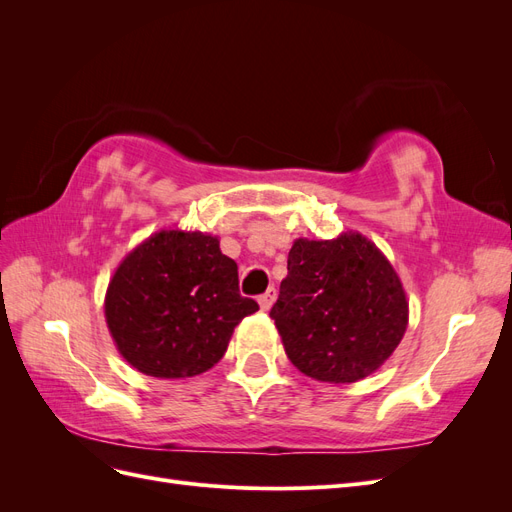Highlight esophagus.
Returning a JSON list of instances; mask_svg holds the SVG:
<instances>
[{"mask_svg": "<svg viewBox=\"0 0 512 512\" xmlns=\"http://www.w3.org/2000/svg\"><path fill=\"white\" fill-rule=\"evenodd\" d=\"M275 297H277V290H275V288H269L265 294H260L258 303H260V309H262V312H269L271 305L275 303Z\"/></svg>", "mask_w": 512, "mask_h": 512, "instance_id": "obj_1", "label": "esophagus"}]
</instances>
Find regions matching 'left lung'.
I'll use <instances>...</instances> for the list:
<instances>
[{
	"label": "left lung",
	"instance_id": "8db88e82",
	"mask_svg": "<svg viewBox=\"0 0 512 512\" xmlns=\"http://www.w3.org/2000/svg\"><path fill=\"white\" fill-rule=\"evenodd\" d=\"M271 318L301 374L350 384L395 352L408 327V299L376 243L348 230L292 243Z\"/></svg>",
	"mask_w": 512,
	"mask_h": 512
}]
</instances>
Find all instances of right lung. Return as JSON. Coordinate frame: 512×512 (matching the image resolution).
Listing matches in <instances>:
<instances>
[{
    "mask_svg": "<svg viewBox=\"0 0 512 512\" xmlns=\"http://www.w3.org/2000/svg\"><path fill=\"white\" fill-rule=\"evenodd\" d=\"M258 303L239 294L237 262L200 230H160L121 260L104 297L119 354L153 378H192L218 363Z\"/></svg>",
    "mask_w": 512,
    "mask_h": 512,
    "instance_id": "add662e5",
    "label": "right lung"
}]
</instances>
